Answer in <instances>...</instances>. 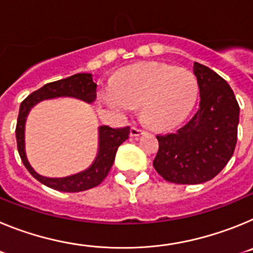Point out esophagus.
I'll return each instance as SVG.
<instances>
[{
    "mask_svg": "<svg viewBox=\"0 0 253 253\" xmlns=\"http://www.w3.org/2000/svg\"><path fill=\"white\" fill-rule=\"evenodd\" d=\"M144 133V130L140 128H137V126H131L130 129V135L131 137H139L140 134Z\"/></svg>",
    "mask_w": 253,
    "mask_h": 253,
    "instance_id": "1",
    "label": "esophagus"
}]
</instances>
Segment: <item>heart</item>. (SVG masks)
<instances>
[{"label":"heart","mask_w":253,"mask_h":253,"mask_svg":"<svg viewBox=\"0 0 253 253\" xmlns=\"http://www.w3.org/2000/svg\"><path fill=\"white\" fill-rule=\"evenodd\" d=\"M198 91V81L190 71L148 63L118 73L105 101L120 113L142 106L143 119L149 126L167 130L186 118Z\"/></svg>","instance_id":"b5f03b06"}]
</instances>
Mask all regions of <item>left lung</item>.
Masks as SVG:
<instances>
[{
  "instance_id": "obj_1",
  "label": "left lung",
  "mask_w": 253,
  "mask_h": 253,
  "mask_svg": "<svg viewBox=\"0 0 253 253\" xmlns=\"http://www.w3.org/2000/svg\"><path fill=\"white\" fill-rule=\"evenodd\" d=\"M200 102L195 115L175 133L157 135L156 171L173 184H203L215 177L233 156L240 106L233 90L213 69L195 62Z\"/></svg>"
}]
</instances>
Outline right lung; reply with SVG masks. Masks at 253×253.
Returning <instances> with one entry per match:
<instances>
[{
  "label": "right lung",
  "instance_id": "right-lung-1",
  "mask_svg": "<svg viewBox=\"0 0 253 253\" xmlns=\"http://www.w3.org/2000/svg\"><path fill=\"white\" fill-rule=\"evenodd\" d=\"M96 88L97 84L92 81L91 73H77L71 77L63 78L59 81L50 82L44 84L42 88L34 91L26 97L20 105L19 118L16 124V142L17 151L21 157L24 166L26 167L31 175L34 176L39 182L44 184L50 189L64 191V193H78L84 190L92 189L104 181L111 166H113L115 154L119 146L129 138L130 128H110L109 125H102L99 128V152L95 161L87 169L78 172L76 175L67 177L51 178L39 175L30 166L25 153V122L29 111L34 105L42 100L54 99V97H76L88 104L95 101Z\"/></svg>",
  "mask_w": 253,
  "mask_h": 253
}]
</instances>
